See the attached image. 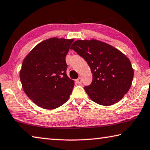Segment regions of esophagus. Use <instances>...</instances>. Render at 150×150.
Segmentation results:
<instances>
[{
  "label": "esophagus",
  "mask_w": 150,
  "mask_h": 150,
  "mask_svg": "<svg viewBox=\"0 0 150 150\" xmlns=\"http://www.w3.org/2000/svg\"><path fill=\"white\" fill-rule=\"evenodd\" d=\"M76 82H77L78 83H79V84H80V83H82V78H78V79L76 80Z\"/></svg>",
  "instance_id": "34e87169"
}]
</instances>
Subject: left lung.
Here are the masks:
<instances>
[{"mask_svg": "<svg viewBox=\"0 0 150 150\" xmlns=\"http://www.w3.org/2000/svg\"><path fill=\"white\" fill-rule=\"evenodd\" d=\"M86 60L93 80L84 90L93 101L109 106L119 102L132 85L134 70L119 50L96 39L77 40L70 47Z\"/></svg>", "mask_w": 150, "mask_h": 150, "instance_id": "8db88e82", "label": "left lung"}]
</instances>
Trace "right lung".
Instances as JSON below:
<instances>
[{"instance_id": "add662e5", "label": "right lung", "mask_w": 150, "mask_h": 150, "mask_svg": "<svg viewBox=\"0 0 150 150\" xmlns=\"http://www.w3.org/2000/svg\"><path fill=\"white\" fill-rule=\"evenodd\" d=\"M73 41L72 39H47L37 45L23 60L20 72L22 88L41 108H58L72 93L74 82L67 74L65 57Z\"/></svg>"}]
</instances>
